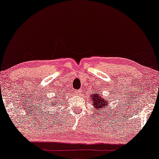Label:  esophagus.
<instances>
[{
	"label": "esophagus",
	"mask_w": 159,
	"mask_h": 159,
	"mask_svg": "<svg viewBox=\"0 0 159 159\" xmlns=\"http://www.w3.org/2000/svg\"><path fill=\"white\" fill-rule=\"evenodd\" d=\"M82 93V90L81 89H79V90H77L76 91V93L77 94H80V93Z\"/></svg>",
	"instance_id": "34e87169"
}]
</instances>
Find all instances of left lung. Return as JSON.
Returning <instances> with one entry per match:
<instances>
[{
    "mask_svg": "<svg viewBox=\"0 0 159 159\" xmlns=\"http://www.w3.org/2000/svg\"><path fill=\"white\" fill-rule=\"evenodd\" d=\"M92 98V101H93V105L95 106L96 109H97V113H98L99 115V111H102L103 113V109L105 107L108 108V103L107 102L108 101H106L105 98L101 97L99 95H98V93H93V97ZM105 111H106V108H105Z\"/></svg>",
    "mask_w": 159,
    "mask_h": 159,
    "instance_id": "1",
    "label": "left lung"
}]
</instances>
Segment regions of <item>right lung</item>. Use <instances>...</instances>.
<instances>
[{"instance_id":"1","label":"right lung","mask_w":159,"mask_h":159,"mask_svg":"<svg viewBox=\"0 0 159 159\" xmlns=\"http://www.w3.org/2000/svg\"><path fill=\"white\" fill-rule=\"evenodd\" d=\"M57 93L56 97H54V98H53L54 100L52 99V100L49 101V102H48V106H50V107H51L50 110H52L51 108L56 107V106H58L59 104L61 103V102H62V97H61L62 96V94H63V93Z\"/></svg>"}]
</instances>
